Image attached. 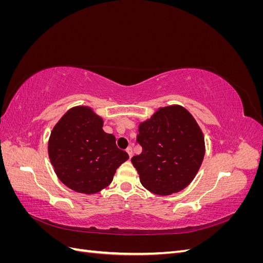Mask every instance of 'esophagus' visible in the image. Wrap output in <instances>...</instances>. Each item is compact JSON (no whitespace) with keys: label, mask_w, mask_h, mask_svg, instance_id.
Here are the masks:
<instances>
[{"label":"esophagus","mask_w":263,"mask_h":263,"mask_svg":"<svg viewBox=\"0 0 263 263\" xmlns=\"http://www.w3.org/2000/svg\"><path fill=\"white\" fill-rule=\"evenodd\" d=\"M126 151H127V154H128L129 158H132L133 157V149H132V147H127Z\"/></svg>","instance_id":"1"}]
</instances>
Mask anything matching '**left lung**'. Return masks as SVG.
<instances>
[{
	"label": "left lung",
	"mask_w": 263,
	"mask_h": 263,
	"mask_svg": "<svg viewBox=\"0 0 263 263\" xmlns=\"http://www.w3.org/2000/svg\"><path fill=\"white\" fill-rule=\"evenodd\" d=\"M136 140L142 151L132 162L141 184L158 195L185 189L203 162L204 135L194 117L180 105L160 107L140 123Z\"/></svg>",
	"instance_id": "8db88e82"
}]
</instances>
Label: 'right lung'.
<instances>
[{"instance_id":"add662e5","label":"right lung","mask_w":263,"mask_h":263,"mask_svg":"<svg viewBox=\"0 0 263 263\" xmlns=\"http://www.w3.org/2000/svg\"><path fill=\"white\" fill-rule=\"evenodd\" d=\"M103 119L89 106L70 108L55 124L48 141L50 162L69 189L94 194L108 186L129 156L115 136L103 130Z\"/></svg>"}]
</instances>
